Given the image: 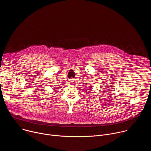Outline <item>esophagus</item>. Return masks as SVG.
I'll return each mask as SVG.
<instances>
[{"label":"esophagus","mask_w":151,"mask_h":151,"mask_svg":"<svg viewBox=\"0 0 151 151\" xmlns=\"http://www.w3.org/2000/svg\"><path fill=\"white\" fill-rule=\"evenodd\" d=\"M70 83L71 84H73V83H74V79H71L70 80Z\"/></svg>","instance_id":"obj_1"}]
</instances>
